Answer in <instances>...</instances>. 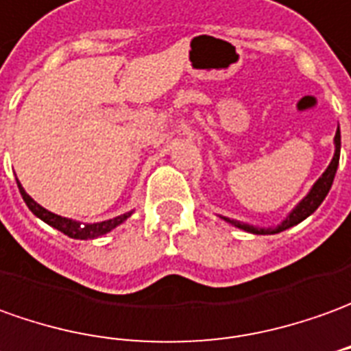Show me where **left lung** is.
I'll return each mask as SVG.
<instances>
[{
  "label": "left lung",
  "mask_w": 351,
  "mask_h": 351,
  "mask_svg": "<svg viewBox=\"0 0 351 351\" xmlns=\"http://www.w3.org/2000/svg\"><path fill=\"white\" fill-rule=\"evenodd\" d=\"M335 145H337V151H335V156H332V160H330V164H328V168L325 170V173L319 178L317 183L313 185V189L309 191L308 197H306V199L302 200L298 206L292 210L291 216L287 217L281 226L275 227V229H258V227L246 226V223L233 221V219H227V217H223V219H226V221H229V223H233V226L241 227V229H245V231L256 233V235H271V233H281V231H285V229H289V227L300 223L302 219H306L309 214H313V212L317 210L319 204H321V202L325 200V197H327L330 185H332V180H335V173H337V168H338V160H340V132H338V130H337V135H335Z\"/></svg>",
  "instance_id": "obj_1"
}]
</instances>
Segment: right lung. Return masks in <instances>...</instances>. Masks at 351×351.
<instances>
[{
	"label": "right lung",
	"mask_w": 351,
	"mask_h": 351,
	"mask_svg": "<svg viewBox=\"0 0 351 351\" xmlns=\"http://www.w3.org/2000/svg\"><path fill=\"white\" fill-rule=\"evenodd\" d=\"M16 185H19V191H21V195H23L24 202H26V206L32 210V214L43 219L47 226L55 227V229H59L60 233H64V235H69L70 239H82V241H86V239H95V237H101L108 233L110 229H114L116 226H120L124 219L130 217L132 212H128L124 216H118L114 219H106V221H101V223H89V226H80L76 221H72V219H66V217H60L57 214H53L49 210H45L43 206H40L36 200L23 189V185L16 181Z\"/></svg>",
	"instance_id": "obj_1"
}]
</instances>
